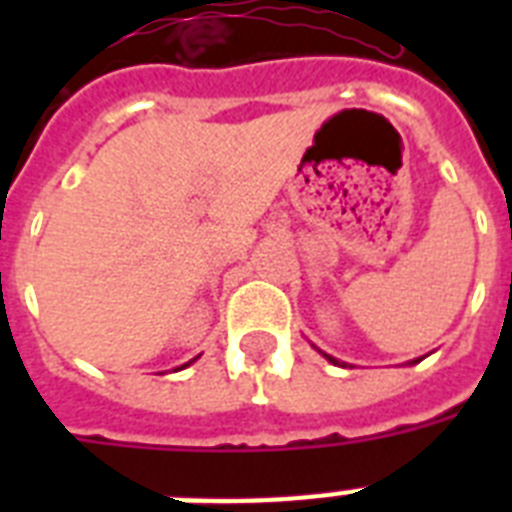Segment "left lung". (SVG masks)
Instances as JSON below:
<instances>
[{"label":"left lung","instance_id":"8db88e82","mask_svg":"<svg viewBox=\"0 0 512 512\" xmlns=\"http://www.w3.org/2000/svg\"><path fill=\"white\" fill-rule=\"evenodd\" d=\"M319 353H321V356H324V358H327V361H329V364H337V366H345V364H342V361H337V358H335V356H329V353H324V350H319ZM417 361H420V358H414V361H409V364H417Z\"/></svg>","mask_w":512,"mask_h":512}]
</instances>
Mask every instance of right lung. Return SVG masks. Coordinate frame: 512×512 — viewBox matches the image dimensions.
<instances>
[{
	"label": "right lung",
	"mask_w": 512,
	"mask_h": 512,
	"mask_svg": "<svg viewBox=\"0 0 512 512\" xmlns=\"http://www.w3.org/2000/svg\"><path fill=\"white\" fill-rule=\"evenodd\" d=\"M193 361H196V358H193ZM193 361H188V364H193ZM188 364H183V366H180V369H185V366H188Z\"/></svg>",
	"instance_id": "obj_1"
}]
</instances>
